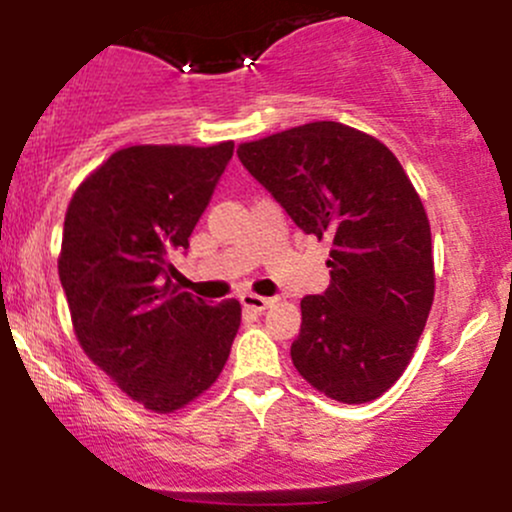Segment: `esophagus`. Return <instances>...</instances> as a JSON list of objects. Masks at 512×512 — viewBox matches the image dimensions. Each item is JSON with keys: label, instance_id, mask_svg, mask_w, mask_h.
Segmentation results:
<instances>
[{"label": "esophagus", "instance_id": "1", "mask_svg": "<svg viewBox=\"0 0 512 512\" xmlns=\"http://www.w3.org/2000/svg\"><path fill=\"white\" fill-rule=\"evenodd\" d=\"M240 303H243V308L252 310V313H264L274 301L272 298L257 296V293H243V296H240Z\"/></svg>", "mask_w": 512, "mask_h": 512}]
</instances>
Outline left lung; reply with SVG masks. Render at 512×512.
<instances>
[{
  "instance_id": "8db88e82",
  "label": "left lung",
  "mask_w": 512,
  "mask_h": 512,
  "mask_svg": "<svg viewBox=\"0 0 512 512\" xmlns=\"http://www.w3.org/2000/svg\"><path fill=\"white\" fill-rule=\"evenodd\" d=\"M238 158L291 221L330 240V286L301 301L291 361L344 404L404 373L433 303L431 226L399 161L370 134L310 122L240 144Z\"/></svg>"
}]
</instances>
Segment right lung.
<instances>
[{"instance_id":"right-lung-1","label":"right lung","mask_w":512,"mask_h":512,"mask_svg":"<svg viewBox=\"0 0 512 512\" xmlns=\"http://www.w3.org/2000/svg\"><path fill=\"white\" fill-rule=\"evenodd\" d=\"M233 156L214 146H129L81 182L64 216L60 281L81 349L122 392L168 414L216 383L240 327L170 281Z\"/></svg>"}]
</instances>
